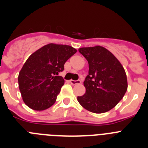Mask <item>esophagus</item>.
<instances>
[{"label":"esophagus","instance_id":"esophagus-1","mask_svg":"<svg viewBox=\"0 0 148 148\" xmlns=\"http://www.w3.org/2000/svg\"><path fill=\"white\" fill-rule=\"evenodd\" d=\"M70 84H73V85H75V84H80L82 83L80 80H77V81H74V80H70Z\"/></svg>","mask_w":148,"mask_h":148}]
</instances>
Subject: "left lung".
Wrapping results in <instances>:
<instances>
[{"label": "left lung", "instance_id": "obj_1", "mask_svg": "<svg viewBox=\"0 0 148 148\" xmlns=\"http://www.w3.org/2000/svg\"><path fill=\"white\" fill-rule=\"evenodd\" d=\"M89 64V74L84 82L85 93L78 96L87 110L103 113L113 109L127 90L125 70L114 55L101 46L79 48Z\"/></svg>", "mask_w": 148, "mask_h": 148}]
</instances>
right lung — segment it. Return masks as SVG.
Returning a JSON list of instances; mask_svg holds the SVG:
<instances>
[{"mask_svg":"<svg viewBox=\"0 0 148 148\" xmlns=\"http://www.w3.org/2000/svg\"><path fill=\"white\" fill-rule=\"evenodd\" d=\"M77 52L69 45L49 44L28 58L18 75V85L23 102L34 110H44L56 102L64 80L58 73Z\"/></svg>","mask_w":148,"mask_h":148,"instance_id":"obj_1","label":"right lung"}]
</instances>
